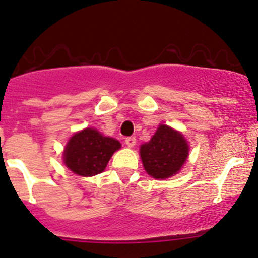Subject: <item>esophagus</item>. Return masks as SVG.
<instances>
[{
  "label": "esophagus",
  "instance_id": "obj_1",
  "mask_svg": "<svg viewBox=\"0 0 258 258\" xmlns=\"http://www.w3.org/2000/svg\"><path fill=\"white\" fill-rule=\"evenodd\" d=\"M124 143H126L127 147H130V148L135 147V145H136V138H135V137H127L126 140H124Z\"/></svg>",
  "mask_w": 258,
  "mask_h": 258
}]
</instances>
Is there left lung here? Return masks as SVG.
<instances>
[{
	"label": "left lung",
	"mask_w": 258,
	"mask_h": 258,
	"mask_svg": "<svg viewBox=\"0 0 258 258\" xmlns=\"http://www.w3.org/2000/svg\"><path fill=\"white\" fill-rule=\"evenodd\" d=\"M189 154V145L183 135L167 124H159L150 142L140 148L143 167L151 177L165 179L181 169Z\"/></svg>",
	"instance_id": "obj_1"
}]
</instances>
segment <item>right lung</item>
<instances>
[{
  "instance_id": "right-lung-1",
  "label": "right lung",
  "mask_w": 258,
  "mask_h": 258,
  "mask_svg": "<svg viewBox=\"0 0 258 258\" xmlns=\"http://www.w3.org/2000/svg\"><path fill=\"white\" fill-rule=\"evenodd\" d=\"M121 143L105 137L95 128H85L73 135L63 153L64 163L75 174L93 177L104 172L105 168Z\"/></svg>"
}]
</instances>
